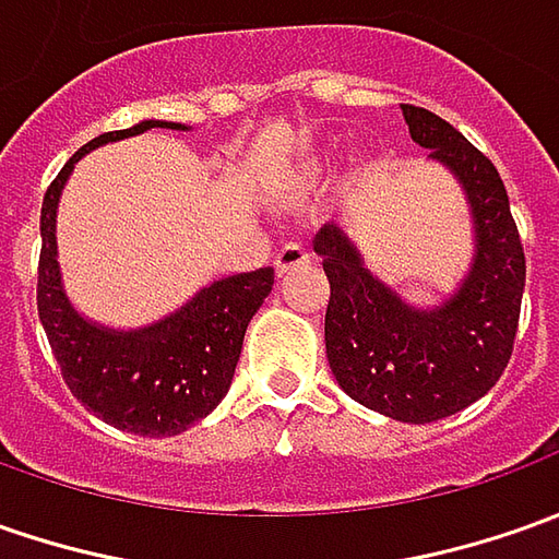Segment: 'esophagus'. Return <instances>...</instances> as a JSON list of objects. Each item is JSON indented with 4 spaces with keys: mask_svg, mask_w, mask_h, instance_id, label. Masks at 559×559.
Masks as SVG:
<instances>
[{
    "mask_svg": "<svg viewBox=\"0 0 559 559\" xmlns=\"http://www.w3.org/2000/svg\"><path fill=\"white\" fill-rule=\"evenodd\" d=\"M299 265H309V253H306V247H299V243H287V247H281L278 253H275V272H278V278L290 275V272L299 269Z\"/></svg>",
    "mask_w": 559,
    "mask_h": 559,
    "instance_id": "34e87169",
    "label": "esophagus"
}]
</instances>
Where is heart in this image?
I'll return each instance as SVG.
<instances>
[{"mask_svg": "<svg viewBox=\"0 0 559 559\" xmlns=\"http://www.w3.org/2000/svg\"><path fill=\"white\" fill-rule=\"evenodd\" d=\"M324 173H328V154H312L309 160H302V164L284 179L281 185V198H299V194H306V191H312L321 179H324Z\"/></svg>", "mask_w": 559, "mask_h": 559, "instance_id": "heart-1", "label": "heart"}]
</instances>
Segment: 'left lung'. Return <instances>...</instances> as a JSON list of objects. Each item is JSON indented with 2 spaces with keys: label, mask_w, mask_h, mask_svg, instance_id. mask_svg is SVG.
Returning a JSON list of instances; mask_svg holds the SVG:
<instances>
[{
  "label": "left lung",
  "mask_w": 559,
  "mask_h": 559,
  "mask_svg": "<svg viewBox=\"0 0 559 559\" xmlns=\"http://www.w3.org/2000/svg\"><path fill=\"white\" fill-rule=\"evenodd\" d=\"M414 145L452 173L473 225V257L452 294L420 306L365 265L343 225L312 241L331 281L324 349L343 393L402 424H433L489 393L508 368L526 257L498 169L442 117L402 105Z\"/></svg>",
  "instance_id": "8db88e82"
}]
</instances>
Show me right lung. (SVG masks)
<instances>
[{
	"label": "right lung",
	"mask_w": 559,
	"mask_h": 559,
	"mask_svg": "<svg viewBox=\"0 0 559 559\" xmlns=\"http://www.w3.org/2000/svg\"><path fill=\"white\" fill-rule=\"evenodd\" d=\"M147 129L191 126L173 120L105 132L70 157L49 185L39 231V321L61 365L70 393L105 424L139 436H179L219 405L241 358L250 318L272 294L275 269H257L201 287L169 316L142 328H110L83 316L61 275L58 262V203L73 176V166L95 147L142 135Z\"/></svg>",
	"instance_id": "add662e5"
}]
</instances>
